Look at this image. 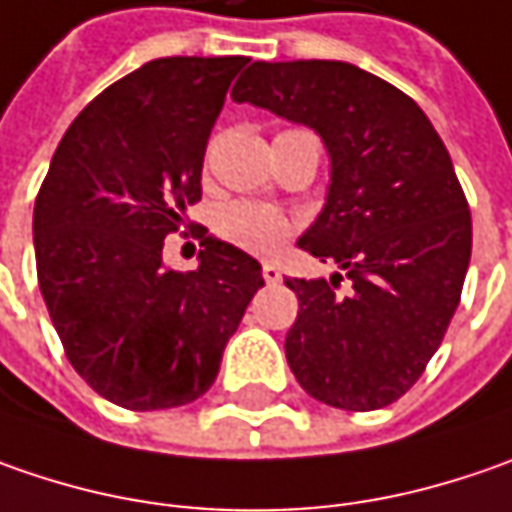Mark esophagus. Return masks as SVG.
Instances as JSON below:
<instances>
[{
	"instance_id": "esophagus-1",
	"label": "esophagus",
	"mask_w": 512,
	"mask_h": 512,
	"mask_svg": "<svg viewBox=\"0 0 512 512\" xmlns=\"http://www.w3.org/2000/svg\"><path fill=\"white\" fill-rule=\"evenodd\" d=\"M260 275H263L266 283H280V269L275 263H263V266H260Z\"/></svg>"
}]
</instances>
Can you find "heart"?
Here are the masks:
<instances>
[{
    "label": "heart",
    "mask_w": 512,
    "mask_h": 512,
    "mask_svg": "<svg viewBox=\"0 0 512 512\" xmlns=\"http://www.w3.org/2000/svg\"><path fill=\"white\" fill-rule=\"evenodd\" d=\"M214 232L220 240L232 243L249 255H275L295 232L298 223L275 206L255 203V200H234L220 206L214 214Z\"/></svg>",
    "instance_id": "obj_1"
}]
</instances>
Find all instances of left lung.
Instances as JSON below:
<instances>
[{
	"label": "left lung",
	"mask_w": 512,
	"mask_h": 512,
	"mask_svg": "<svg viewBox=\"0 0 512 512\" xmlns=\"http://www.w3.org/2000/svg\"><path fill=\"white\" fill-rule=\"evenodd\" d=\"M232 97L329 148V197L298 246L344 275L286 278L300 306L286 361L323 404L381 410L424 375L464 289L473 220L450 151L415 100L349 62H252Z\"/></svg>",
	"instance_id": "obj_1"
}]
</instances>
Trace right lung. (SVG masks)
Segmentation results:
<instances>
[{"instance_id":"1","label":"right lung","mask_w":512,"mask_h":512,"mask_svg":"<svg viewBox=\"0 0 512 512\" xmlns=\"http://www.w3.org/2000/svg\"><path fill=\"white\" fill-rule=\"evenodd\" d=\"M246 62L166 56L117 79L68 125L36 194V280L65 358L125 410L200 398L263 286L255 257L203 226L191 232L197 272L163 269V240L200 203L206 143Z\"/></svg>"}]
</instances>
